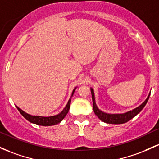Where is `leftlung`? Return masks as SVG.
<instances>
[{
  "label": "left lung",
  "mask_w": 159,
  "mask_h": 159,
  "mask_svg": "<svg viewBox=\"0 0 159 159\" xmlns=\"http://www.w3.org/2000/svg\"><path fill=\"white\" fill-rule=\"evenodd\" d=\"M90 91H91L92 100H93V109L96 116L98 117L102 121L107 124H112V125H120V124L126 123V122H128V121H130V119L134 118V117L137 116V115H138L139 113L142 111V109L145 107L146 104L147 103L148 99L149 98V96H150V93H149L147 98L146 99V100H145L141 105H139L138 107L135 108V109H132V110L128 111L125 113H121V114H110V113H106L101 111L100 109L97 107V104H96L93 89L92 88H90Z\"/></svg>",
  "instance_id": "left-lung-1"
}]
</instances>
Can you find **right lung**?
<instances>
[{
	"label": "right lung",
	"instance_id": "1",
	"mask_svg": "<svg viewBox=\"0 0 159 159\" xmlns=\"http://www.w3.org/2000/svg\"><path fill=\"white\" fill-rule=\"evenodd\" d=\"M76 88H76H75L74 90H72L71 97L69 98V101H68L66 107L64 108V109H62L59 114L55 115V116H48V117L40 116H31V115L28 114V113H26L25 111L22 110V109H20L18 106H16L17 109H18L19 111L21 113V115H22V116H23L26 120H28L29 122H31V123L35 124V125H41V126H52V125H57V124L60 123V122L63 120V118L66 116L67 113L69 112V108H70L71 97H72L73 94H74L75 90Z\"/></svg>",
	"mask_w": 159,
	"mask_h": 159
}]
</instances>
